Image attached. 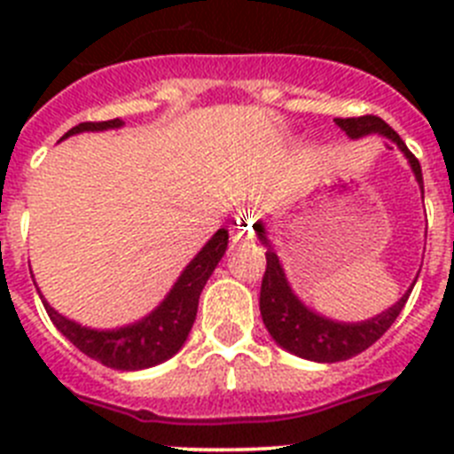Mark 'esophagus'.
Instances as JSON below:
<instances>
[{"instance_id": "34e87169", "label": "esophagus", "mask_w": 454, "mask_h": 454, "mask_svg": "<svg viewBox=\"0 0 454 454\" xmlns=\"http://www.w3.org/2000/svg\"><path fill=\"white\" fill-rule=\"evenodd\" d=\"M252 220L250 215H236V220L231 223L230 227V239L234 246H240V243H247V240L252 239Z\"/></svg>"}]
</instances>
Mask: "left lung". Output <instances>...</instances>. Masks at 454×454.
<instances>
[{
  "instance_id": "8db88e82",
  "label": "left lung",
  "mask_w": 454,
  "mask_h": 454,
  "mask_svg": "<svg viewBox=\"0 0 454 454\" xmlns=\"http://www.w3.org/2000/svg\"><path fill=\"white\" fill-rule=\"evenodd\" d=\"M334 122L352 140L364 138V136L371 134H380L391 140V143H395L398 150L404 154V159L409 161V168L414 172L420 192H423V172H420L419 159L407 150L403 138L382 118H377V115H362V118H336ZM252 227L256 231V239L262 240V246L266 247V275H263L262 295H259V309H262L263 325H266V330L270 332L272 340H275L277 346H282L291 355L302 356V359H309V362H346L350 356H356L359 352L368 350L391 327L393 320L398 318L404 302H407L409 293H411L416 279H419L416 277L403 298L395 304H391L382 314L372 316L368 320H359V323L332 320L327 316L314 311V309H309L295 295V291H293L286 279L282 262H279V256H277L275 247H272L270 239H268L263 220H256Z\"/></svg>"
}]
</instances>
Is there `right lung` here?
Segmentation results:
<instances>
[{
  "mask_svg": "<svg viewBox=\"0 0 454 454\" xmlns=\"http://www.w3.org/2000/svg\"><path fill=\"white\" fill-rule=\"evenodd\" d=\"M122 124L124 122L120 118L106 120V122H82L77 127H72L61 140L70 138L74 134H83V131L120 129ZM227 240H230V231H215L207 240V246L192 256L191 263L184 268L175 286L170 288V293L161 300L159 307L152 309L150 314L143 316L136 323L115 327V330H92V327L66 318L43 298V293L38 291V284H34L51 323L70 340L72 346L79 348L83 355L95 359V362L115 368V371H143V368H152L156 364L168 362L170 356L182 350L188 339V332L195 323V316H198L200 293H202L207 279L214 275L215 266L224 256Z\"/></svg>",
  "mask_w": 454,
  "mask_h": 454,
  "instance_id": "right-lung-1",
  "label": "right lung"
}]
</instances>
